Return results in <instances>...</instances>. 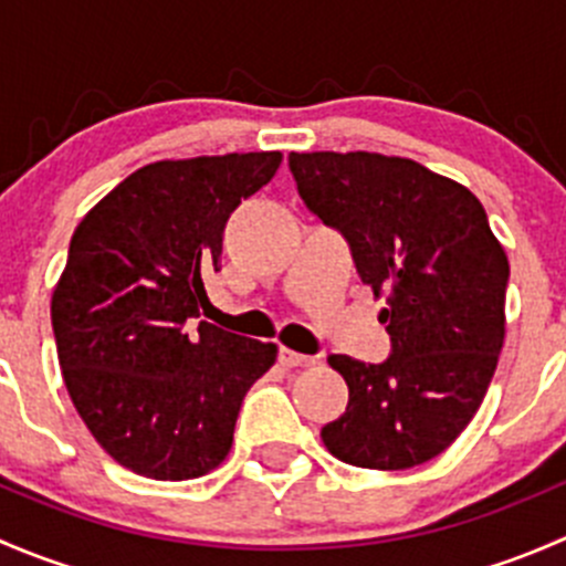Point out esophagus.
<instances>
[{"mask_svg": "<svg viewBox=\"0 0 566 566\" xmlns=\"http://www.w3.org/2000/svg\"><path fill=\"white\" fill-rule=\"evenodd\" d=\"M279 361H282L284 367H310V364H315V356H304V353L282 347V350H279Z\"/></svg>", "mask_w": 566, "mask_h": 566, "instance_id": "obj_1", "label": "esophagus"}]
</instances>
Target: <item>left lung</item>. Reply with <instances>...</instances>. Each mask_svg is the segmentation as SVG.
<instances>
[{
	"instance_id": "8db88e82",
	"label": "left lung",
	"mask_w": 566,
	"mask_h": 566,
	"mask_svg": "<svg viewBox=\"0 0 566 566\" xmlns=\"http://www.w3.org/2000/svg\"><path fill=\"white\" fill-rule=\"evenodd\" d=\"M306 208L350 247L364 284L389 293L384 364L328 356L350 397L323 427L334 458L405 471L438 458L482 405L504 347L510 262L460 182L380 153H290Z\"/></svg>"
}]
</instances>
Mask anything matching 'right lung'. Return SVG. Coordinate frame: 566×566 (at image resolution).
<instances>
[{
	"mask_svg": "<svg viewBox=\"0 0 566 566\" xmlns=\"http://www.w3.org/2000/svg\"><path fill=\"white\" fill-rule=\"evenodd\" d=\"M282 153H227L136 169L82 219L51 295L67 394L112 460L161 482L213 471L273 342L199 319L232 210Z\"/></svg>",
	"mask_w": 566,
	"mask_h": 566,
	"instance_id": "add662e5",
	"label": "right lung"
}]
</instances>
